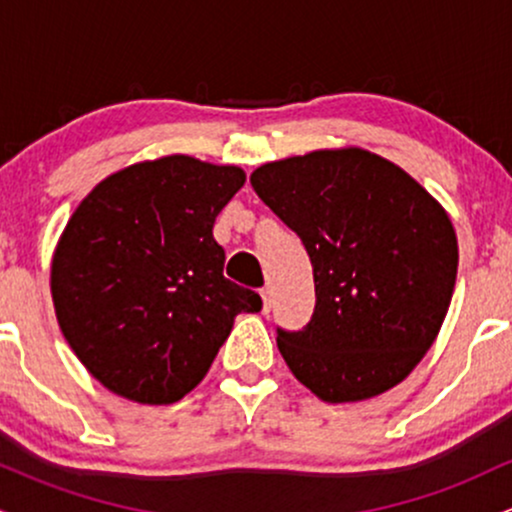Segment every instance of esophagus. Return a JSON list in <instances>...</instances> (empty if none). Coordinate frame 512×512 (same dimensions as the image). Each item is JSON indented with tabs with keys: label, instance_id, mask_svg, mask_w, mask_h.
Segmentation results:
<instances>
[{
	"label": "esophagus",
	"instance_id": "esophagus-1",
	"mask_svg": "<svg viewBox=\"0 0 512 512\" xmlns=\"http://www.w3.org/2000/svg\"><path fill=\"white\" fill-rule=\"evenodd\" d=\"M260 296H262V313H269V308H272V291L262 289Z\"/></svg>",
	"mask_w": 512,
	"mask_h": 512
}]
</instances>
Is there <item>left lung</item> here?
Returning a JSON list of instances; mask_svg holds the SVG:
<instances>
[{
	"mask_svg": "<svg viewBox=\"0 0 512 512\" xmlns=\"http://www.w3.org/2000/svg\"><path fill=\"white\" fill-rule=\"evenodd\" d=\"M250 182L313 264V320L276 337L298 383L327 404L402 383L436 342L455 291L460 250L443 204L361 146L262 163Z\"/></svg>",
	"mask_w": 512,
	"mask_h": 512,
	"instance_id": "8db88e82",
	"label": "left lung"
}]
</instances>
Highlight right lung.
I'll return each instance as SVG.
<instances>
[{"instance_id":"obj_1","label":"right lung","mask_w":512,"mask_h":512,"mask_svg":"<svg viewBox=\"0 0 512 512\" xmlns=\"http://www.w3.org/2000/svg\"><path fill=\"white\" fill-rule=\"evenodd\" d=\"M245 170L195 156L103 178L69 216L50 264L57 325L117 397L173 404L202 383L238 313L262 298L223 276L216 216Z\"/></svg>"}]
</instances>
